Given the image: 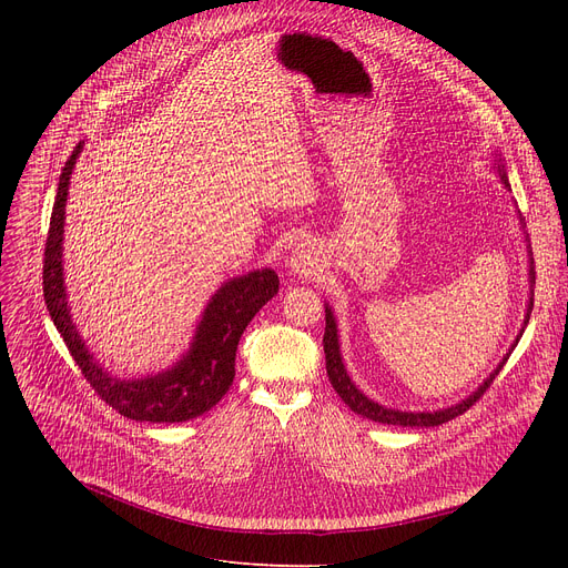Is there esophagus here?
<instances>
[{
    "instance_id": "1",
    "label": "esophagus",
    "mask_w": 568,
    "mask_h": 568,
    "mask_svg": "<svg viewBox=\"0 0 568 568\" xmlns=\"http://www.w3.org/2000/svg\"><path fill=\"white\" fill-rule=\"evenodd\" d=\"M290 268H292L294 274H302V276L317 272V255H315V251H311L306 246L296 248L292 253V257H290Z\"/></svg>"
}]
</instances>
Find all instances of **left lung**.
I'll return each instance as SVG.
<instances>
[{
  "instance_id": "8db88e82",
  "label": "left lung",
  "mask_w": 568,
  "mask_h": 568,
  "mask_svg": "<svg viewBox=\"0 0 568 568\" xmlns=\"http://www.w3.org/2000/svg\"><path fill=\"white\" fill-rule=\"evenodd\" d=\"M504 170V168H501ZM501 182L509 186V179H506V174L501 172ZM529 276H531V281H534V272H529ZM531 306H534V302L529 300V311H531ZM529 311H527V315H525V324L529 322ZM326 315H324V320H326V326H324V338H322V343H324V356H326V375H329V382H332V386L336 389V394L345 400V405L354 412V414H362V416H366V419H371V422H377V424H389V426H439V424H446V422H452V419H456V416H460V414H465L476 400H479L484 394H486V389L488 386L493 384V379H495V375L501 371V366H504V362H501V366L479 386V389H476L469 398H465L463 403H458V405H454V407H446V409H437V412H398V409H389V407H382V405H377V403H373L368 396H364L359 389H356V386L349 382V375H347V371H345V366H343V359H341V347H338V329H336V322H334V313H332V308H326L324 311ZM523 336V334H520ZM518 336V338H520ZM518 338H516V343H518Z\"/></svg>"
}]
</instances>
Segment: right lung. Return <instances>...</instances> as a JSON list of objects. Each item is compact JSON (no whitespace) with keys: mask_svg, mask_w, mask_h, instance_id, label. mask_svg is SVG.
<instances>
[{"mask_svg":"<svg viewBox=\"0 0 568 568\" xmlns=\"http://www.w3.org/2000/svg\"><path fill=\"white\" fill-rule=\"evenodd\" d=\"M82 142L73 149L62 174L50 216V230L43 255V296L48 313L62 334L73 362L89 386L112 409L133 422L179 424L212 409L230 389L234 379L236 345L255 313L278 292V276L272 268L225 283L204 308L195 341L189 354L174 368L144 379L110 377L87 352L69 315L62 268V234L69 179Z\"/></svg>","mask_w":568,"mask_h":568,"instance_id":"1","label":"right lung"}]
</instances>
